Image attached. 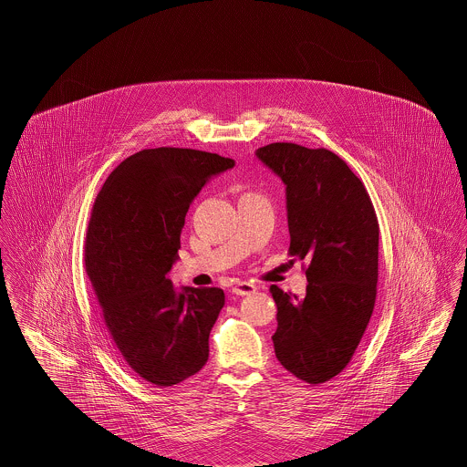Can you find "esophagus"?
I'll list each match as a JSON object with an SVG mask.
<instances>
[{
	"label": "esophagus",
	"instance_id": "obj_1",
	"mask_svg": "<svg viewBox=\"0 0 467 467\" xmlns=\"http://www.w3.org/2000/svg\"><path fill=\"white\" fill-rule=\"evenodd\" d=\"M254 292H255V285H252L250 282H238L233 287V294H236V296H248V294H254Z\"/></svg>",
	"mask_w": 467,
	"mask_h": 467
}]
</instances>
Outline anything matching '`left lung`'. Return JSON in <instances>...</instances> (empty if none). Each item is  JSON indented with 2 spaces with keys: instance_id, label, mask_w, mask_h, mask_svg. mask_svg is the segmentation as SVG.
I'll use <instances>...</instances> for the list:
<instances>
[{
  "instance_id": "1",
  "label": "left lung",
  "mask_w": 467,
  "mask_h": 467,
  "mask_svg": "<svg viewBox=\"0 0 467 467\" xmlns=\"http://www.w3.org/2000/svg\"><path fill=\"white\" fill-rule=\"evenodd\" d=\"M255 156L285 183L289 254L308 263L303 297L269 287L278 310L275 354L294 377L324 383L352 360L375 308V206L360 178L327 149L269 143Z\"/></svg>"
}]
</instances>
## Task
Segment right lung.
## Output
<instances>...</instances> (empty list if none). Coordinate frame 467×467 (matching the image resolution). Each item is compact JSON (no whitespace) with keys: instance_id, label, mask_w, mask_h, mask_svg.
<instances>
[{"instance_id":"1","label":"right lung","mask_w":467,"mask_h":467,"mask_svg":"<svg viewBox=\"0 0 467 467\" xmlns=\"http://www.w3.org/2000/svg\"><path fill=\"white\" fill-rule=\"evenodd\" d=\"M229 157L159 147L124 159L98 192L86 236V271L111 343L138 377L171 387L208 360L223 306L217 287L177 292L166 276L192 200Z\"/></svg>"}]
</instances>
